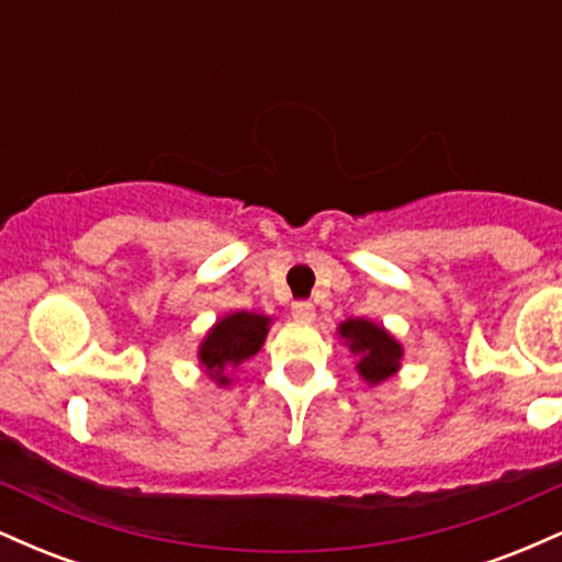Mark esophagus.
<instances>
[{
  "mask_svg": "<svg viewBox=\"0 0 562 562\" xmlns=\"http://www.w3.org/2000/svg\"><path fill=\"white\" fill-rule=\"evenodd\" d=\"M290 312H293V319L299 322H314V317H317V308H314L312 301H295Z\"/></svg>",
  "mask_w": 562,
  "mask_h": 562,
  "instance_id": "obj_1",
  "label": "esophagus"
}]
</instances>
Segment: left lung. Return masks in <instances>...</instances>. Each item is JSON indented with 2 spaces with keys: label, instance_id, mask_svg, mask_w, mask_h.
I'll return each instance as SVG.
<instances>
[{
  "label": "left lung",
  "instance_id": "1",
  "mask_svg": "<svg viewBox=\"0 0 562 562\" xmlns=\"http://www.w3.org/2000/svg\"><path fill=\"white\" fill-rule=\"evenodd\" d=\"M338 335L351 348L353 357L359 359L357 372L370 385L383 383L391 375H396L402 367L404 348L385 327L375 325L370 319H346L340 322Z\"/></svg>",
  "mask_w": 562,
  "mask_h": 562
}]
</instances>
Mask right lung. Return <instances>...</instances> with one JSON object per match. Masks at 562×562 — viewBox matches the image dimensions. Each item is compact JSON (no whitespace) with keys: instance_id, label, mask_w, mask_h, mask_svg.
I'll use <instances>...</instances> for the list:
<instances>
[{"instance_id":"add662e5","label":"right lung","mask_w":562,"mask_h":562,"mask_svg":"<svg viewBox=\"0 0 562 562\" xmlns=\"http://www.w3.org/2000/svg\"><path fill=\"white\" fill-rule=\"evenodd\" d=\"M269 322L272 319L254 312H235L218 319L198 351L200 364L205 367L209 378L216 380L218 385H229L227 370L229 367L235 370L245 359L261 351L269 333Z\"/></svg>"}]
</instances>
